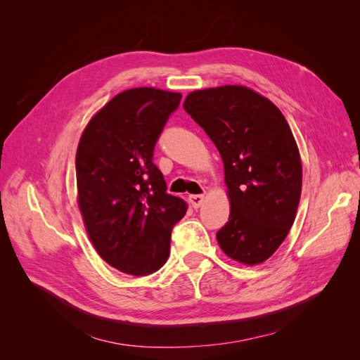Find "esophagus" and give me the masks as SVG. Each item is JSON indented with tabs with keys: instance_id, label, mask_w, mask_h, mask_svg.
<instances>
[{
	"instance_id": "34e87169",
	"label": "esophagus",
	"mask_w": 360,
	"mask_h": 360,
	"mask_svg": "<svg viewBox=\"0 0 360 360\" xmlns=\"http://www.w3.org/2000/svg\"><path fill=\"white\" fill-rule=\"evenodd\" d=\"M189 201H191L193 209H200L202 201H204V195H189Z\"/></svg>"
}]
</instances>
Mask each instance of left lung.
<instances>
[{
  "label": "left lung",
  "instance_id": "obj_1",
  "mask_svg": "<svg viewBox=\"0 0 360 360\" xmlns=\"http://www.w3.org/2000/svg\"><path fill=\"white\" fill-rule=\"evenodd\" d=\"M183 108L224 160L231 212L217 243L238 263H263L284 242L300 200V155L285 117L238 85L193 91Z\"/></svg>",
  "mask_w": 360,
  "mask_h": 360
}]
</instances>
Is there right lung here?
<instances>
[{"label": "right lung", "instance_id": "1", "mask_svg": "<svg viewBox=\"0 0 360 360\" xmlns=\"http://www.w3.org/2000/svg\"><path fill=\"white\" fill-rule=\"evenodd\" d=\"M181 94L132 89L86 124L76 151L78 204L99 255L123 274L146 276L167 263L172 228L186 213L167 192L155 146Z\"/></svg>", "mask_w": 360, "mask_h": 360}]
</instances>
